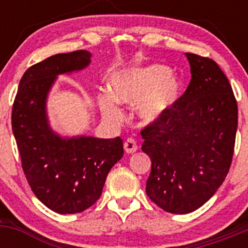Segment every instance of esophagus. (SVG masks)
<instances>
[{"label":"esophagus","mask_w":248,"mask_h":248,"mask_svg":"<svg viewBox=\"0 0 248 248\" xmlns=\"http://www.w3.org/2000/svg\"><path fill=\"white\" fill-rule=\"evenodd\" d=\"M124 150H125V153H128V154L135 153V151L138 150L137 141H135L134 139H131V138L126 139L125 141H124Z\"/></svg>","instance_id":"1"}]
</instances>
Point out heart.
<instances>
[{"instance_id":"heart-1","label":"heart","mask_w":248,"mask_h":248,"mask_svg":"<svg viewBox=\"0 0 248 248\" xmlns=\"http://www.w3.org/2000/svg\"><path fill=\"white\" fill-rule=\"evenodd\" d=\"M108 93L98 95V105L109 122L119 123L124 114L119 105L137 104V113L146 123L165 115L181 95V83L161 64L129 67L115 72L109 83Z\"/></svg>"}]
</instances>
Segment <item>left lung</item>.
Returning a JSON list of instances; mask_svg holds the SVG:
<instances>
[{
	"label": "left lung",
	"instance_id": "left-lung-1",
	"mask_svg": "<svg viewBox=\"0 0 248 248\" xmlns=\"http://www.w3.org/2000/svg\"><path fill=\"white\" fill-rule=\"evenodd\" d=\"M191 80L165 115L140 134L151 159L146 194L160 209L189 214L214 196L232 163L237 102L227 77L207 57L185 53Z\"/></svg>",
	"mask_w": 248,
	"mask_h": 248
}]
</instances>
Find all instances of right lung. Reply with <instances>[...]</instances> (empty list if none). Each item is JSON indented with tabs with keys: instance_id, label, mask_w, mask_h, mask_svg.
I'll use <instances>...</instances> for the list:
<instances>
[{
	"instance_id": "right-lung-1",
	"label": "right lung",
	"mask_w": 248,
	"mask_h": 248,
	"mask_svg": "<svg viewBox=\"0 0 248 248\" xmlns=\"http://www.w3.org/2000/svg\"><path fill=\"white\" fill-rule=\"evenodd\" d=\"M91 57L88 50H74L32 65L13 102L12 131L26 179L37 199L57 214H78L93 206L124 154L119 137L62 138L48 124L46 100L57 76L84 69Z\"/></svg>"
}]
</instances>
